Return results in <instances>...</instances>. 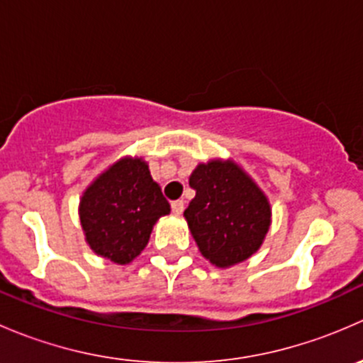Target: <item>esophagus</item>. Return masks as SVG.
<instances>
[{
  "label": "esophagus",
  "mask_w": 363,
  "mask_h": 363,
  "mask_svg": "<svg viewBox=\"0 0 363 363\" xmlns=\"http://www.w3.org/2000/svg\"><path fill=\"white\" fill-rule=\"evenodd\" d=\"M182 211H184V200H175V202H172V212L174 214H182Z\"/></svg>",
  "instance_id": "esophagus-1"
}]
</instances>
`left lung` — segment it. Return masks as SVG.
Segmentation results:
<instances>
[{"label":"left lung","mask_w":363,"mask_h":363,"mask_svg":"<svg viewBox=\"0 0 363 363\" xmlns=\"http://www.w3.org/2000/svg\"><path fill=\"white\" fill-rule=\"evenodd\" d=\"M195 199L184 211L205 258L230 267L258 251L270 226V205L262 189L232 161L199 164L189 177Z\"/></svg>","instance_id":"left-lung-1"}]
</instances>
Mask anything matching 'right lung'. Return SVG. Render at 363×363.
<instances>
[{
  "label": "right lung",
  "instance_id": "right-lung-1",
  "mask_svg": "<svg viewBox=\"0 0 363 363\" xmlns=\"http://www.w3.org/2000/svg\"><path fill=\"white\" fill-rule=\"evenodd\" d=\"M80 225L96 255L130 263L147 246L152 226L170 203L142 160H121L100 175L80 200Z\"/></svg>",
  "mask_w": 363,
  "mask_h": 363
}]
</instances>
